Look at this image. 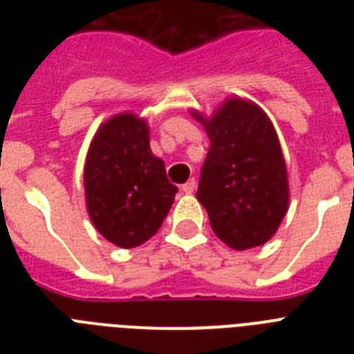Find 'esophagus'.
<instances>
[{"label":"esophagus","instance_id":"esophagus-1","mask_svg":"<svg viewBox=\"0 0 354 354\" xmlns=\"http://www.w3.org/2000/svg\"><path fill=\"white\" fill-rule=\"evenodd\" d=\"M194 189H196V180H194V178H191V180H189V182H185L182 185V191L183 193H193Z\"/></svg>","mask_w":354,"mask_h":354}]
</instances>
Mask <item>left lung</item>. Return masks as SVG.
I'll return each mask as SVG.
<instances>
[{"instance_id":"1","label":"left lung","mask_w":354,"mask_h":354,"mask_svg":"<svg viewBox=\"0 0 354 354\" xmlns=\"http://www.w3.org/2000/svg\"><path fill=\"white\" fill-rule=\"evenodd\" d=\"M204 127L211 147L196 198L227 246H261L288 207L286 167L274 127L263 110L241 99L227 101Z\"/></svg>"}]
</instances>
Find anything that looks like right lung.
<instances>
[{
  "label": "right lung",
  "instance_id": "right-lung-1",
  "mask_svg": "<svg viewBox=\"0 0 354 354\" xmlns=\"http://www.w3.org/2000/svg\"><path fill=\"white\" fill-rule=\"evenodd\" d=\"M91 222L104 239L136 248L165 221L178 189L150 152L149 127L130 113L110 119L91 141L84 167Z\"/></svg>",
  "mask_w": 354,
  "mask_h": 354
}]
</instances>
